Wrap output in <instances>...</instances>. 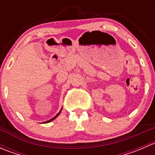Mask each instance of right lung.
Here are the masks:
<instances>
[{
	"label": "right lung",
	"mask_w": 155,
	"mask_h": 155,
	"mask_svg": "<svg viewBox=\"0 0 155 155\" xmlns=\"http://www.w3.org/2000/svg\"><path fill=\"white\" fill-rule=\"evenodd\" d=\"M61 110H62V109H61V110H60V112H58V114H57V115H55V116H54V118H51V119L48 120V121H45V122H43V123H48V122H50V121H53V120H54V118H57V117H58V115H59V114H60V113H61Z\"/></svg>",
	"instance_id": "right-lung-1"
}]
</instances>
